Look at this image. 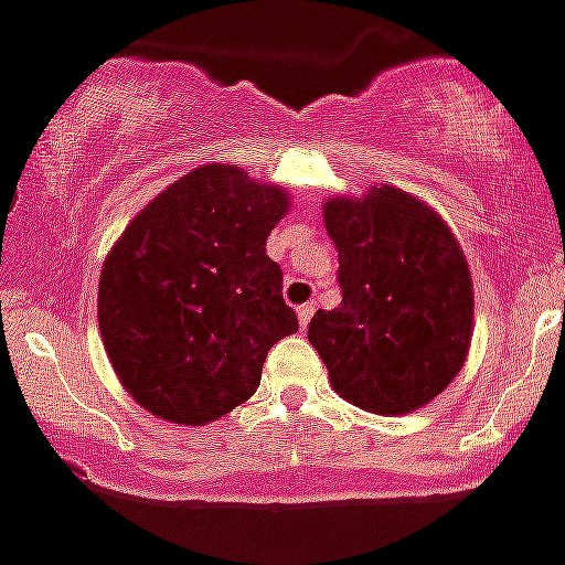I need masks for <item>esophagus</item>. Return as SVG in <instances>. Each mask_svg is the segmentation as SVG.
I'll return each mask as SVG.
<instances>
[{"instance_id":"1","label":"esophagus","mask_w":565,"mask_h":565,"mask_svg":"<svg viewBox=\"0 0 565 565\" xmlns=\"http://www.w3.org/2000/svg\"><path fill=\"white\" fill-rule=\"evenodd\" d=\"M312 312H316V305L312 301H307V305L298 307V324H301V330H307V324H310Z\"/></svg>"}]
</instances>
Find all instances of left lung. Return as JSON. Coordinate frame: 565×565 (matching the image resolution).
I'll return each mask as SVG.
<instances>
[{"mask_svg": "<svg viewBox=\"0 0 565 565\" xmlns=\"http://www.w3.org/2000/svg\"><path fill=\"white\" fill-rule=\"evenodd\" d=\"M324 226L341 305L316 312L307 339L333 391L382 416L428 405L471 348L473 284L459 241L428 203L385 183L330 198Z\"/></svg>", "mask_w": 565, "mask_h": 565, "instance_id": "1", "label": "left lung"}]
</instances>
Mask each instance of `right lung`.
<instances>
[{"label":"right lung","instance_id":"obj_1","mask_svg":"<svg viewBox=\"0 0 565 565\" xmlns=\"http://www.w3.org/2000/svg\"><path fill=\"white\" fill-rule=\"evenodd\" d=\"M287 189L230 163L192 169L131 217L99 273V335L149 414L206 425L260 385L269 348L298 330L267 238Z\"/></svg>","mask_w":565,"mask_h":565}]
</instances>
